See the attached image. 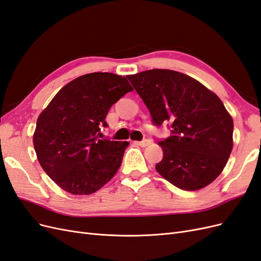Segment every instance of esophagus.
Returning a JSON list of instances; mask_svg holds the SVG:
<instances>
[{"instance_id":"34e87169","label":"esophagus","mask_w":261,"mask_h":261,"mask_svg":"<svg viewBox=\"0 0 261 261\" xmlns=\"http://www.w3.org/2000/svg\"><path fill=\"white\" fill-rule=\"evenodd\" d=\"M135 144L140 146V147H147L148 145H150V140L144 139V140H141V141H135Z\"/></svg>"}]
</instances>
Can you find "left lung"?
Segmentation results:
<instances>
[{"label":"left lung","instance_id":"obj_1","mask_svg":"<svg viewBox=\"0 0 261 261\" xmlns=\"http://www.w3.org/2000/svg\"><path fill=\"white\" fill-rule=\"evenodd\" d=\"M148 108L155 126L171 136L158 145L162 177L184 191H198L223 171L233 148V120L223 102L202 84L171 69L126 76Z\"/></svg>","mask_w":261,"mask_h":261}]
</instances>
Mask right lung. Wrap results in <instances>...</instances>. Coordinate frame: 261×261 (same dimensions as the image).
<instances>
[{
	"mask_svg": "<svg viewBox=\"0 0 261 261\" xmlns=\"http://www.w3.org/2000/svg\"><path fill=\"white\" fill-rule=\"evenodd\" d=\"M133 91L125 77L91 73L55 94L39 115L34 134L38 161L62 189L90 195L120 169L128 141L98 139L110 108Z\"/></svg>",
	"mask_w": 261,
	"mask_h": 261,
	"instance_id": "obj_1",
	"label": "right lung"
}]
</instances>
